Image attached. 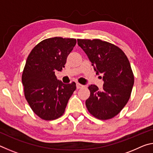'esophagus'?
<instances>
[{"label": "esophagus", "instance_id": "esophagus-1", "mask_svg": "<svg viewBox=\"0 0 153 153\" xmlns=\"http://www.w3.org/2000/svg\"><path fill=\"white\" fill-rule=\"evenodd\" d=\"M76 87L77 89H79V88H82L84 87V86L82 85L81 84H79V83H76Z\"/></svg>", "mask_w": 153, "mask_h": 153}]
</instances>
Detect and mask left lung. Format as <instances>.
Listing matches in <instances>:
<instances>
[{
    "label": "left lung",
    "mask_w": 153,
    "mask_h": 153,
    "mask_svg": "<svg viewBox=\"0 0 153 153\" xmlns=\"http://www.w3.org/2000/svg\"><path fill=\"white\" fill-rule=\"evenodd\" d=\"M97 74L104 81L101 91L96 85L88 87V111L100 120L112 119L120 113L130 98L134 77L124 52L113 44L100 39H77Z\"/></svg>",
    "instance_id": "obj_1"
}]
</instances>
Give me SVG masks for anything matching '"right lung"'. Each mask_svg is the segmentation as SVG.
Masks as SVG:
<instances>
[{"instance_id":"1","label":"right lung","mask_w":153,"mask_h":153,"mask_svg":"<svg viewBox=\"0 0 153 153\" xmlns=\"http://www.w3.org/2000/svg\"><path fill=\"white\" fill-rule=\"evenodd\" d=\"M76 44L75 38H47L27 56L22 77L24 95L33 113L44 120L61 117L76 89L75 82L65 84L55 76L56 71L65 67Z\"/></svg>"}]
</instances>
